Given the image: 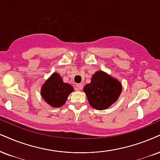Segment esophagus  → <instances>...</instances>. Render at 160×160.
<instances>
[{
    "mask_svg": "<svg viewBox=\"0 0 160 160\" xmlns=\"http://www.w3.org/2000/svg\"><path fill=\"white\" fill-rule=\"evenodd\" d=\"M83 88V84H76V90H80Z\"/></svg>",
    "mask_w": 160,
    "mask_h": 160,
    "instance_id": "1",
    "label": "esophagus"
}]
</instances>
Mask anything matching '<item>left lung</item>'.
Instances as JSON below:
<instances>
[{
    "label": "left lung",
    "mask_w": 160,
    "mask_h": 160,
    "mask_svg": "<svg viewBox=\"0 0 160 160\" xmlns=\"http://www.w3.org/2000/svg\"><path fill=\"white\" fill-rule=\"evenodd\" d=\"M84 92L90 106L96 110H105L118 99L122 84L103 71H97L92 75L91 82L84 86Z\"/></svg>",
    "instance_id": "obj_1"
}]
</instances>
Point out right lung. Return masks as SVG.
Returning a JSON list of instances; mask_svg holds the SVG:
<instances>
[{
	"mask_svg": "<svg viewBox=\"0 0 160 160\" xmlns=\"http://www.w3.org/2000/svg\"><path fill=\"white\" fill-rule=\"evenodd\" d=\"M73 91V88L64 83L60 75L54 72L41 87V94L47 104L53 108L64 105L68 96Z\"/></svg>",
	"mask_w": 160,
	"mask_h": 160,
	"instance_id": "add662e5",
	"label": "right lung"
}]
</instances>
